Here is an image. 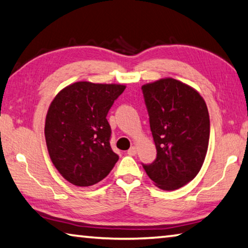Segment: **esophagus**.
Listing matches in <instances>:
<instances>
[{
	"mask_svg": "<svg viewBox=\"0 0 248 248\" xmlns=\"http://www.w3.org/2000/svg\"><path fill=\"white\" fill-rule=\"evenodd\" d=\"M128 154L129 155H132V156H133V155H136L137 154V148H136V146H131V148L128 150Z\"/></svg>",
	"mask_w": 248,
	"mask_h": 248,
	"instance_id": "34e87169",
	"label": "esophagus"
}]
</instances>
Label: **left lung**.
I'll use <instances>...</instances> for the list:
<instances>
[{
    "instance_id": "8db88e82",
    "label": "left lung",
    "mask_w": 248,
    "mask_h": 248,
    "mask_svg": "<svg viewBox=\"0 0 248 248\" xmlns=\"http://www.w3.org/2000/svg\"><path fill=\"white\" fill-rule=\"evenodd\" d=\"M142 92L157 152L143 169L159 189H178L196 177L207 155V105L194 87L171 78L144 84Z\"/></svg>"
}]
</instances>
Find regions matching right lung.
<instances>
[{
	"instance_id": "obj_1",
	"label": "right lung",
	"mask_w": 248,
	"mask_h": 248,
	"mask_svg": "<svg viewBox=\"0 0 248 248\" xmlns=\"http://www.w3.org/2000/svg\"><path fill=\"white\" fill-rule=\"evenodd\" d=\"M124 89L123 84L75 82L50 104L45 124L49 156L74 186L99 183L118 161L109 143L111 129L106 117Z\"/></svg>"
}]
</instances>
